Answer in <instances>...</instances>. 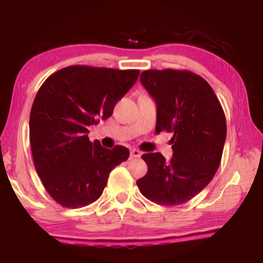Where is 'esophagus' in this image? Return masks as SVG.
I'll return each instance as SVG.
<instances>
[{
  "label": "esophagus",
  "mask_w": 263,
  "mask_h": 263,
  "mask_svg": "<svg viewBox=\"0 0 263 263\" xmlns=\"http://www.w3.org/2000/svg\"><path fill=\"white\" fill-rule=\"evenodd\" d=\"M140 157H141L140 151H138V149H131V152H130V158H131V159H138V158H140Z\"/></svg>",
  "instance_id": "esophagus-1"
}]
</instances>
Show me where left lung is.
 <instances>
[{
	"instance_id": "8db88e82",
	"label": "left lung",
	"mask_w": 263,
	"mask_h": 263,
	"mask_svg": "<svg viewBox=\"0 0 263 263\" xmlns=\"http://www.w3.org/2000/svg\"><path fill=\"white\" fill-rule=\"evenodd\" d=\"M140 82L157 104L155 131L173 132V158L142 155L148 171L137 181L138 188L149 201L180 205L205 188L219 167L224 111L210 84L189 70H145Z\"/></svg>"
}]
</instances>
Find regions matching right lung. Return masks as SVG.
<instances>
[{"label":"right lung","instance_id":"1","mask_svg":"<svg viewBox=\"0 0 263 263\" xmlns=\"http://www.w3.org/2000/svg\"><path fill=\"white\" fill-rule=\"evenodd\" d=\"M139 70L69 66L39 88L30 112V145L44 188L60 205L78 209L101 197L110 172L130 152L91 142L88 126L112 115Z\"/></svg>","mask_w":263,"mask_h":263}]
</instances>
